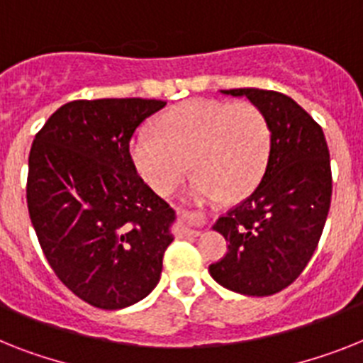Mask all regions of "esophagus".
<instances>
[{
  "label": "esophagus",
  "mask_w": 363,
  "mask_h": 363,
  "mask_svg": "<svg viewBox=\"0 0 363 363\" xmlns=\"http://www.w3.org/2000/svg\"><path fill=\"white\" fill-rule=\"evenodd\" d=\"M178 217L184 224V232L189 233V235H200V230L206 226L208 223V217L203 213H199L194 206H189L185 209H178Z\"/></svg>",
  "instance_id": "obj_1"
}]
</instances>
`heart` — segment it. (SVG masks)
I'll use <instances>...</instances> for the list:
<instances>
[{
    "instance_id": "1",
    "label": "heart",
    "mask_w": 363,
    "mask_h": 363,
    "mask_svg": "<svg viewBox=\"0 0 363 363\" xmlns=\"http://www.w3.org/2000/svg\"><path fill=\"white\" fill-rule=\"evenodd\" d=\"M157 131L135 135L131 157L146 184L161 194L172 193L191 164L193 194L238 199L256 187L267 167L271 128L254 104L185 101L161 116Z\"/></svg>"
}]
</instances>
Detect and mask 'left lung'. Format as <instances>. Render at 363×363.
Instances as JSON below:
<instances>
[{"label": "left lung", "instance_id": "8db88e82", "mask_svg": "<svg viewBox=\"0 0 363 363\" xmlns=\"http://www.w3.org/2000/svg\"><path fill=\"white\" fill-rule=\"evenodd\" d=\"M220 92L245 96L263 111L271 152L252 194L215 223L228 252L209 265V274L230 291L274 295L295 282L321 239L332 199L330 154L321 125L289 96L263 89Z\"/></svg>", "mask_w": 363, "mask_h": 363}]
</instances>
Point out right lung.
I'll return each instance as SVG.
<instances>
[{
	"label": "right lung",
	"instance_id": "obj_1",
	"mask_svg": "<svg viewBox=\"0 0 363 363\" xmlns=\"http://www.w3.org/2000/svg\"><path fill=\"white\" fill-rule=\"evenodd\" d=\"M161 100L68 101L29 152L27 208L65 286L101 310L143 301L157 282L176 213L137 174L130 140Z\"/></svg>",
	"mask_w": 363,
	"mask_h": 363
}]
</instances>
